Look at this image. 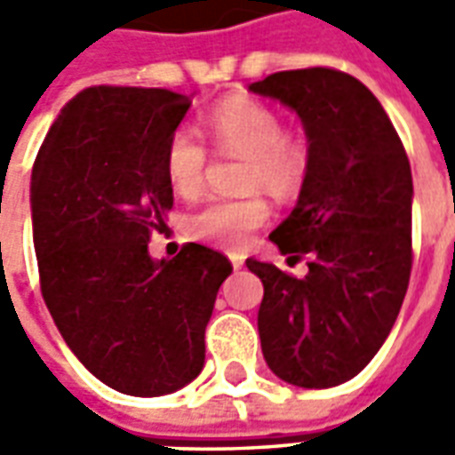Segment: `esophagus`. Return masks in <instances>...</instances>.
Instances as JSON below:
<instances>
[{
  "label": "esophagus",
  "mask_w": 455,
  "mask_h": 455,
  "mask_svg": "<svg viewBox=\"0 0 455 455\" xmlns=\"http://www.w3.org/2000/svg\"><path fill=\"white\" fill-rule=\"evenodd\" d=\"M231 266H234V270H241V267H243V260H241V258H231Z\"/></svg>",
  "instance_id": "obj_1"
}]
</instances>
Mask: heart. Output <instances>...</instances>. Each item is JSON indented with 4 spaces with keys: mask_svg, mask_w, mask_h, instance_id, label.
<instances>
[{
    "mask_svg": "<svg viewBox=\"0 0 455 455\" xmlns=\"http://www.w3.org/2000/svg\"><path fill=\"white\" fill-rule=\"evenodd\" d=\"M207 131L221 156L246 160L243 189H263L275 199L295 197L309 170L305 136L285 133L283 116L256 100L234 97L212 109ZM165 175L172 192L195 199L204 189L207 148L189 129H178L165 146ZM267 221V204L260 197L212 202L189 217V236L221 248L246 246L248 236Z\"/></svg>",
    "mask_w": 455,
    "mask_h": 455,
    "instance_id": "heart-1",
    "label": "heart"
}]
</instances>
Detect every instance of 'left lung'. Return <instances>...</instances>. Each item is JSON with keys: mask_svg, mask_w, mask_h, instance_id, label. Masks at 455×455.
<instances>
[{"mask_svg": "<svg viewBox=\"0 0 455 455\" xmlns=\"http://www.w3.org/2000/svg\"><path fill=\"white\" fill-rule=\"evenodd\" d=\"M248 90L292 109L309 143L295 209L270 234L280 253L309 256V273L246 260L263 283V358L290 385L334 387L380 351L410 285V160L382 104L351 75L285 70Z\"/></svg>", "mask_w": 455, "mask_h": 455, "instance_id": "left-lung-1", "label": "left lung"}]
</instances>
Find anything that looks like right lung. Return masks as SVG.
Returning <instances> with one entry per match:
<instances>
[{
  "instance_id": "right-lung-1",
  "label": "right lung",
  "mask_w": 455,
  "mask_h": 455,
  "mask_svg": "<svg viewBox=\"0 0 455 455\" xmlns=\"http://www.w3.org/2000/svg\"><path fill=\"white\" fill-rule=\"evenodd\" d=\"M192 97L90 87L58 114L31 172L34 246L48 312L97 380L160 397L204 368V329L227 256L199 243L150 258L172 188L165 146Z\"/></svg>"
}]
</instances>
